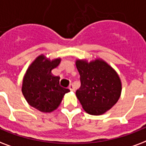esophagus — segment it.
I'll list each match as a JSON object with an SVG mask.
<instances>
[{
  "label": "esophagus",
  "mask_w": 146,
  "mask_h": 146,
  "mask_svg": "<svg viewBox=\"0 0 146 146\" xmlns=\"http://www.w3.org/2000/svg\"><path fill=\"white\" fill-rule=\"evenodd\" d=\"M69 89H70L71 91H74V87H73V84H70V85L69 86Z\"/></svg>",
  "instance_id": "1"
}]
</instances>
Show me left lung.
<instances>
[{"label":"left lung","instance_id":"1","mask_svg":"<svg viewBox=\"0 0 146 146\" xmlns=\"http://www.w3.org/2000/svg\"><path fill=\"white\" fill-rule=\"evenodd\" d=\"M81 86L76 92L83 110L90 115H102L117 103L122 83L114 69L101 59L88 62L76 60Z\"/></svg>","mask_w":146,"mask_h":146}]
</instances>
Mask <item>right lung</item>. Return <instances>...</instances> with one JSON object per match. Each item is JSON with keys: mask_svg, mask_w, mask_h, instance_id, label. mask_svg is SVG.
<instances>
[{"mask_svg": "<svg viewBox=\"0 0 146 146\" xmlns=\"http://www.w3.org/2000/svg\"><path fill=\"white\" fill-rule=\"evenodd\" d=\"M60 58L50 60L43 55L38 56L31 63L23 79L22 93L32 107L42 113L56 110L66 93L70 92L60 86V76L51 70L60 64Z\"/></svg>", "mask_w": 146, "mask_h": 146, "instance_id": "1", "label": "right lung"}]
</instances>
